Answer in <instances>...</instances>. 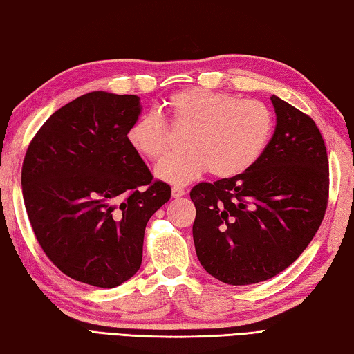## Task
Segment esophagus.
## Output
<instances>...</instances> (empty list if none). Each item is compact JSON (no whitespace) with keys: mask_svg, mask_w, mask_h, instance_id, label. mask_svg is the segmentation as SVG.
<instances>
[{"mask_svg":"<svg viewBox=\"0 0 354 354\" xmlns=\"http://www.w3.org/2000/svg\"><path fill=\"white\" fill-rule=\"evenodd\" d=\"M171 194H172L174 199H178V197H183L185 196V189L180 188V187H172Z\"/></svg>","mask_w":354,"mask_h":354,"instance_id":"esophagus-1","label":"esophagus"}]
</instances>
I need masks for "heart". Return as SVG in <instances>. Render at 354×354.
<instances>
[{
	"label": "heart",
	"instance_id": "1",
	"mask_svg": "<svg viewBox=\"0 0 354 354\" xmlns=\"http://www.w3.org/2000/svg\"><path fill=\"white\" fill-rule=\"evenodd\" d=\"M163 105L171 126L187 129V151L155 167L160 180L174 185L189 183L208 169L221 178L239 176L261 157L274 129L272 111L257 99L193 86L174 93ZM127 141L141 157L161 158L167 149L165 120L155 111L140 115L130 124Z\"/></svg>",
	"mask_w": 354,
	"mask_h": 354
}]
</instances>
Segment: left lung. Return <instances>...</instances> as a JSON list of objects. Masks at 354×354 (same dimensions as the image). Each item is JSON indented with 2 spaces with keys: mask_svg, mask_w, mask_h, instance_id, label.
<instances>
[{
  "mask_svg": "<svg viewBox=\"0 0 354 354\" xmlns=\"http://www.w3.org/2000/svg\"><path fill=\"white\" fill-rule=\"evenodd\" d=\"M275 132L239 176L191 189L201 264L219 281L244 286L289 268L311 243L328 202V155L315 122L275 95Z\"/></svg>",
  "mask_w": 354,
  "mask_h": 354,
  "instance_id": "left-lung-1",
  "label": "left lung"
}]
</instances>
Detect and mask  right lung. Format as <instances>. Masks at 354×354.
Listing matches in <instances>:
<instances>
[{"label":"right lung","instance_id":"obj_1","mask_svg":"<svg viewBox=\"0 0 354 354\" xmlns=\"http://www.w3.org/2000/svg\"><path fill=\"white\" fill-rule=\"evenodd\" d=\"M141 109L135 95L86 93L48 118L23 161L24 207L43 252L96 288L138 272L147 221L171 199L127 141Z\"/></svg>","mask_w":354,"mask_h":354}]
</instances>
